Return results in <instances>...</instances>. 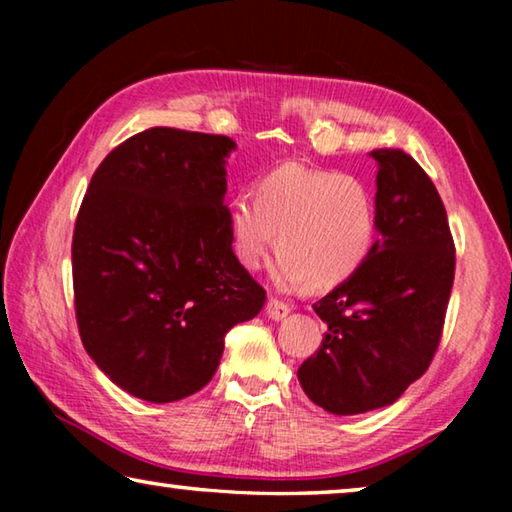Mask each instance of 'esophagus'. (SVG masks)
<instances>
[{
	"mask_svg": "<svg viewBox=\"0 0 512 512\" xmlns=\"http://www.w3.org/2000/svg\"><path fill=\"white\" fill-rule=\"evenodd\" d=\"M289 311H291V307L287 305V302H282V300H277V298H268V302H266L268 318L282 320V318L289 316Z\"/></svg>",
	"mask_w": 512,
	"mask_h": 512,
	"instance_id": "esophagus-1",
	"label": "esophagus"
}]
</instances>
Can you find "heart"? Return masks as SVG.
<instances>
[{"label":"heart","mask_w":512,"mask_h":512,"mask_svg":"<svg viewBox=\"0 0 512 512\" xmlns=\"http://www.w3.org/2000/svg\"><path fill=\"white\" fill-rule=\"evenodd\" d=\"M377 198L366 180L334 169L280 164L228 210L230 244L246 271H259L275 246L280 289H334L359 271L377 239Z\"/></svg>","instance_id":"obj_1"}]
</instances>
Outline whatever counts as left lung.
<instances>
[{
  "label": "left lung",
  "mask_w": 512,
  "mask_h": 512,
  "mask_svg": "<svg viewBox=\"0 0 512 512\" xmlns=\"http://www.w3.org/2000/svg\"><path fill=\"white\" fill-rule=\"evenodd\" d=\"M379 237L350 280L318 300L327 332L298 368L302 391L334 415L393 404L427 372L443 336L456 250L440 194L400 149H377Z\"/></svg>",
  "instance_id": "8db88e82"
}]
</instances>
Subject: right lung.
I'll return each instance as SVG.
<instances>
[{"mask_svg":"<svg viewBox=\"0 0 512 512\" xmlns=\"http://www.w3.org/2000/svg\"><path fill=\"white\" fill-rule=\"evenodd\" d=\"M225 135L149 128L112 149L83 196L72 239L81 341L119 388L164 404L219 368L225 334L266 291L230 244Z\"/></svg>","mask_w":512,"mask_h":512,"instance_id":"right-lung-1","label":"right lung"}]
</instances>
